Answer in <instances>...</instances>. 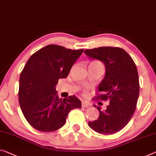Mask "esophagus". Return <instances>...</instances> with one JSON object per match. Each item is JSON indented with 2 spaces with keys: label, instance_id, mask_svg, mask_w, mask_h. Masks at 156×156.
Here are the masks:
<instances>
[{
  "label": "esophagus",
  "instance_id": "esophagus-1",
  "mask_svg": "<svg viewBox=\"0 0 156 156\" xmlns=\"http://www.w3.org/2000/svg\"><path fill=\"white\" fill-rule=\"evenodd\" d=\"M81 106H82V107H88L90 106V104H89V102H88L86 101H83L82 102H81Z\"/></svg>",
  "mask_w": 156,
  "mask_h": 156
}]
</instances>
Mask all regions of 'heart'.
Here are the masks:
<instances>
[{
    "mask_svg": "<svg viewBox=\"0 0 156 156\" xmlns=\"http://www.w3.org/2000/svg\"><path fill=\"white\" fill-rule=\"evenodd\" d=\"M98 64H99V63H98Z\"/></svg>",
    "mask_w": 156,
    "mask_h": 156,
    "instance_id": "1",
    "label": "heart"
}]
</instances>
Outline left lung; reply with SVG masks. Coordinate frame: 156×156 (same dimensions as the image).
Masks as SVG:
<instances>
[{
    "label": "left lung",
    "mask_w": 156,
    "mask_h": 156,
    "mask_svg": "<svg viewBox=\"0 0 156 156\" xmlns=\"http://www.w3.org/2000/svg\"><path fill=\"white\" fill-rule=\"evenodd\" d=\"M84 53L89 58L104 63L105 75L98 86V90L104 94L97 98L109 101L103 111L93 105L99 111V117L88 122V126L103 135L118 133L128 123L136 109L140 93L136 65L130 55L119 47H98L86 49Z\"/></svg>",
    "instance_id": "1"
}]
</instances>
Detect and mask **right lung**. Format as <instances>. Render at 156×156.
Here are the masks:
<instances>
[{"label": "right lung", "mask_w": 156, "mask_h": 156, "mask_svg": "<svg viewBox=\"0 0 156 156\" xmlns=\"http://www.w3.org/2000/svg\"><path fill=\"white\" fill-rule=\"evenodd\" d=\"M83 51L49 44L28 60L20 75L19 102L33 128L46 133L57 130L66 123L72 109L81 108L80 100L75 95L59 98L56 86L59 79L68 76Z\"/></svg>", "instance_id": "add662e5"}]
</instances>
